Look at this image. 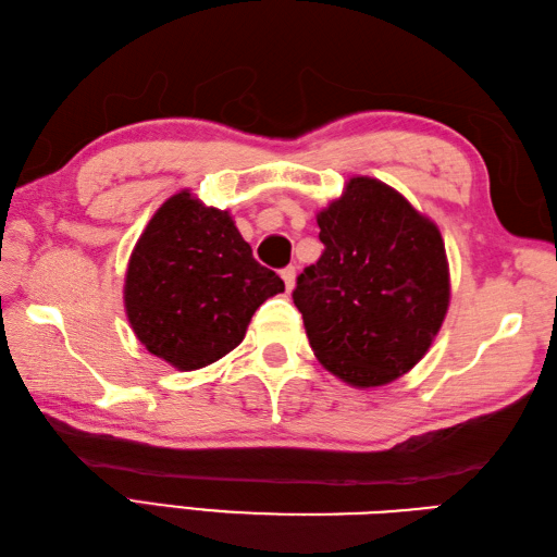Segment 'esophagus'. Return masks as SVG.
<instances>
[{"label": "esophagus", "mask_w": 557, "mask_h": 557, "mask_svg": "<svg viewBox=\"0 0 557 557\" xmlns=\"http://www.w3.org/2000/svg\"><path fill=\"white\" fill-rule=\"evenodd\" d=\"M280 275H282V280H285L287 292H292V289H294V280H297V270H294V265H289V268L282 270Z\"/></svg>", "instance_id": "esophagus-1"}]
</instances>
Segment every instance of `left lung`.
I'll use <instances>...</instances> for the list:
<instances>
[{"instance_id":"1","label":"left lung","mask_w":557,"mask_h":557,"mask_svg":"<svg viewBox=\"0 0 557 557\" xmlns=\"http://www.w3.org/2000/svg\"><path fill=\"white\" fill-rule=\"evenodd\" d=\"M325 246L292 299L315 359L351 387H381L431 349L449 306L437 224L373 176H351L318 210Z\"/></svg>"}]
</instances>
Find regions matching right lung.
<instances>
[{
    "instance_id": "obj_1",
    "label": "right lung",
    "mask_w": 557,
    "mask_h": 557,
    "mask_svg": "<svg viewBox=\"0 0 557 557\" xmlns=\"http://www.w3.org/2000/svg\"><path fill=\"white\" fill-rule=\"evenodd\" d=\"M280 292L285 282L253 258L230 210L184 188L138 236L124 309L150 354L176 371H196L239 347L258 306Z\"/></svg>"
}]
</instances>
